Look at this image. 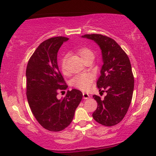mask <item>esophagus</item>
Here are the masks:
<instances>
[{
    "label": "esophagus",
    "instance_id": "esophagus-1",
    "mask_svg": "<svg viewBox=\"0 0 156 156\" xmlns=\"http://www.w3.org/2000/svg\"><path fill=\"white\" fill-rule=\"evenodd\" d=\"M83 97L84 99H88L89 98H90V95L89 94L83 92Z\"/></svg>",
    "mask_w": 156,
    "mask_h": 156
}]
</instances>
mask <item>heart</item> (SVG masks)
<instances>
[{
	"label": "heart",
	"mask_w": 156,
	"mask_h": 156,
	"mask_svg": "<svg viewBox=\"0 0 156 156\" xmlns=\"http://www.w3.org/2000/svg\"><path fill=\"white\" fill-rule=\"evenodd\" d=\"M76 53L81 58L83 61L89 57L94 58V53L91 51V50L86 47L80 48L79 49L77 50ZM65 61H66L65 57L62 58L61 61H60V67H61V70L63 73H66ZM93 80L94 77L92 75L89 74V73H81V74H78L73 77L71 80L70 83L76 89L82 90V91H86L90 89L93 83Z\"/></svg>",
	"instance_id": "1"
}]
</instances>
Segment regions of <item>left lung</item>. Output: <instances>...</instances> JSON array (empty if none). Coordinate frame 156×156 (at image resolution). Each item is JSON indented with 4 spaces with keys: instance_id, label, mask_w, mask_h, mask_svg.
Segmentation results:
<instances>
[{
    "instance_id": "left-lung-1",
    "label": "left lung",
    "mask_w": 156,
    "mask_h": 156,
    "mask_svg": "<svg viewBox=\"0 0 156 156\" xmlns=\"http://www.w3.org/2000/svg\"><path fill=\"white\" fill-rule=\"evenodd\" d=\"M83 37L94 41L102 50L103 65L97 82L100 93L106 92L103 99L94 95L97 110L94 119L106 126L120 123L126 114L132 99L134 79L128 55L113 39L101 34H86Z\"/></svg>"
}]
</instances>
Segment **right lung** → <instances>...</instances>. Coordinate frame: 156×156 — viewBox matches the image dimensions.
Instances as JSON below:
<instances>
[{
  "label": "right lung",
  "mask_w": 156,
  "mask_h": 156,
  "mask_svg": "<svg viewBox=\"0 0 156 156\" xmlns=\"http://www.w3.org/2000/svg\"><path fill=\"white\" fill-rule=\"evenodd\" d=\"M67 40L58 36L41 43L26 69L28 104L37 122L50 132H60L70 124L83 97L78 89L67 91L61 99L57 97L67 87L57 65L58 51Z\"/></svg>",
  "instance_id": "obj_1"
}]
</instances>
